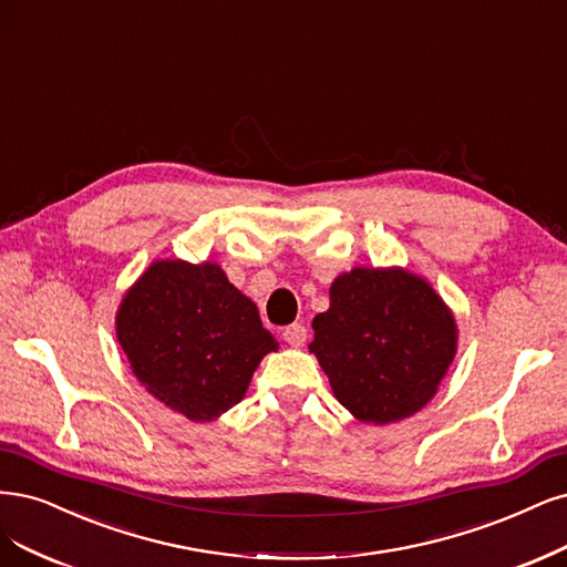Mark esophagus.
<instances>
[{"mask_svg":"<svg viewBox=\"0 0 567 567\" xmlns=\"http://www.w3.org/2000/svg\"><path fill=\"white\" fill-rule=\"evenodd\" d=\"M284 340L290 347H302L307 340V328L302 323H290L284 328Z\"/></svg>","mask_w":567,"mask_h":567,"instance_id":"1","label":"esophagus"}]
</instances>
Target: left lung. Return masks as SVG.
<instances>
[{
  "label": "left lung",
  "mask_w": 567,
  "mask_h": 567,
  "mask_svg": "<svg viewBox=\"0 0 567 567\" xmlns=\"http://www.w3.org/2000/svg\"><path fill=\"white\" fill-rule=\"evenodd\" d=\"M315 351L336 399L361 422L410 417L436 394L453 363L455 319L424 279L357 267L330 286V309L311 321Z\"/></svg>",
  "instance_id": "8db88e82"
}]
</instances>
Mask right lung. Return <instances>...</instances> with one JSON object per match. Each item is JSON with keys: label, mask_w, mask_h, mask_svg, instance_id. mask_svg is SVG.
Returning a JSON list of instances; mask_svg holds the SVG:
<instances>
[{"label": "right lung", "mask_w": 567, "mask_h": 567, "mask_svg": "<svg viewBox=\"0 0 567 567\" xmlns=\"http://www.w3.org/2000/svg\"><path fill=\"white\" fill-rule=\"evenodd\" d=\"M116 338L147 392L194 422L237 405L279 347L218 265L183 260L154 262L126 292Z\"/></svg>", "instance_id": "1"}]
</instances>
